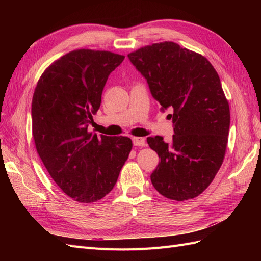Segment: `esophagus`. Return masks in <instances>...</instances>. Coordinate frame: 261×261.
<instances>
[{
  "instance_id": "34e87169",
  "label": "esophagus",
  "mask_w": 261,
  "mask_h": 261,
  "mask_svg": "<svg viewBox=\"0 0 261 261\" xmlns=\"http://www.w3.org/2000/svg\"><path fill=\"white\" fill-rule=\"evenodd\" d=\"M132 140H133L134 146H137V147H145L146 146V140L144 138L133 137Z\"/></svg>"
}]
</instances>
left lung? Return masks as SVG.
<instances>
[{
	"instance_id": "8db88e82",
	"label": "left lung",
	"mask_w": 261,
	"mask_h": 261,
	"mask_svg": "<svg viewBox=\"0 0 261 261\" xmlns=\"http://www.w3.org/2000/svg\"><path fill=\"white\" fill-rule=\"evenodd\" d=\"M161 110L171 109L174 135L148 137L160 162L151 183L162 196L183 201L206 189L222 165L230 129V107L217 70L202 57L165 41L128 54Z\"/></svg>"
}]
</instances>
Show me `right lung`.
<instances>
[{
	"label": "right lung",
	"instance_id": "obj_1",
	"mask_svg": "<svg viewBox=\"0 0 261 261\" xmlns=\"http://www.w3.org/2000/svg\"><path fill=\"white\" fill-rule=\"evenodd\" d=\"M124 55L74 50L53 62L38 81L31 103L37 152L57 185L89 203L112 191L133 147L130 138L88 132L109 75Z\"/></svg>",
	"mask_w": 261,
	"mask_h": 261
}]
</instances>
